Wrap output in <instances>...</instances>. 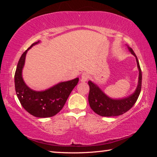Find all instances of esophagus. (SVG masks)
I'll return each instance as SVG.
<instances>
[{
    "instance_id": "esophagus-1",
    "label": "esophagus",
    "mask_w": 157,
    "mask_h": 157,
    "mask_svg": "<svg viewBox=\"0 0 157 157\" xmlns=\"http://www.w3.org/2000/svg\"><path fill=\"white\" fill-rule=\"evenodd\" d=\"M89 74L86 73H84L82 74V76H81V81L82 82H86V81H87V79H89Z\"/></svg>"
}]
</instances>
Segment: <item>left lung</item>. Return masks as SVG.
<instances>
[{
  "label": "left lung",
  "instance_id": "obj_1",
  "mask_svg": "<svg viewBox=\"0 0 157 157\" xmlns=\"http://www.w3.org/2000/svg\"><path fill=\"white\" fill-rule=\"evenodd\" d=\"M127 48L129 52L136 57L137 66L139 71V83L134 94L129 95V97L122 98V99H111L104 94V92L94 82L91 81H89L88 82L89 85V105L95 113L101 116L111 117L122 115L129 111L134 105L140 95L142 84L141 69H140L139 60L134 50L129 46H127Z\"/></svg>",
  "mask_w": 157,
  "mask_h": 157
}]
</instances>
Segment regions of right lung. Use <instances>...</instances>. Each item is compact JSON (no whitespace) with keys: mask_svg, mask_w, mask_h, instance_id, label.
<instances>
[{"mask_svg":"<svg viewBox=\"0 0 157 157\" xmlns=\"http://www.w3.org/2000/svg\"><path fill=\"white\" fill-rule=\"evenodd\" d=\"M39 43V41L32 44L21 55L14 75L15 90L21 105L29 113L37 118H49L62 110L69 95L78 84L79 78L60 82L42 91L29 88L23 79L22 70L28 50Z\"/></svg>","mask_w":157,"mask_h":157,"instance_id":"add662e5","label":"right lung"}]
</instances>
